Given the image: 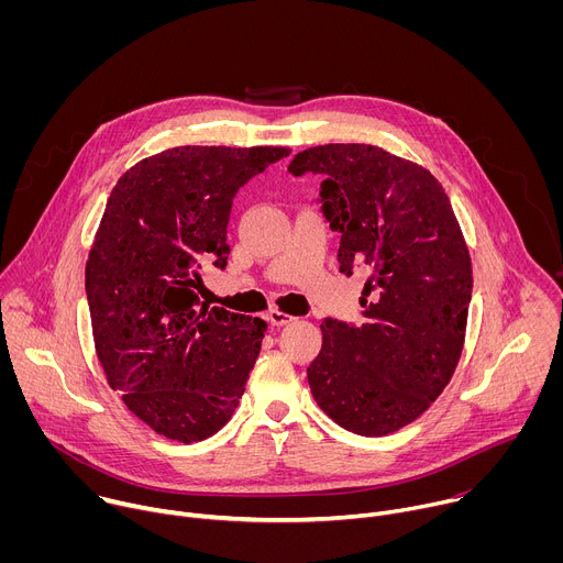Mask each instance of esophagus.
I'll return each mask as SVG.
<instances>
[{
  "mask_svg": "<svg viewBox=\"0 0 563 563\" xmlns=\"http://www.w3.org/2000/svg\"><path fill=\"white\" fill-rule=\"evenodd\" d=\"M267 320H269V325H274V328H283V325H289V323H294V316H289V313H285V311H278V309H272L269 313H267Z\"/></svg>",
  "mask_w": 563,
  "mask_h": 563,
  "instance_id": "esophagus-1",
  "label": "esophagus"
}]
</instances>
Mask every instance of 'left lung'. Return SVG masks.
<instances>
[{
  "label": "left lung",
  "mask_w": 563,
  "mask_h": 563,
  "mask_svg": "<svg viewBox=\"0 0 563 563\" xmlns=\"http://www.w3.org/2000/svg\"><path fill=\"white\" fill-rule=\"evenodd\" d=\"M289 172L325 176L320 202L341 231V272H369L363 323L320 325L313 400L341 428L385 437L417 421L459 365L472 296L463 231L441 183L380 146H309Z\"/></svg>",
  "instance_id": "1"
}]
</instances>
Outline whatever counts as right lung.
<instances>
[{"mask_svg":"<svg viewBox=\"0 0 563 563\" xmlns=\"http://www.w3.org/2000/svg\"><path fill=\"white\" fill-rule=\"evenodd\" d=\"M287 146H176L113 187L87 261L96 354L111 389L153 432L180 443L233 415L267 323L209 307L200 269L224 267L238 189Z\"/></svg>","mask_w":563,"mask_h":563,"instance_id":"1","label":"right lung"}]
</instances>
